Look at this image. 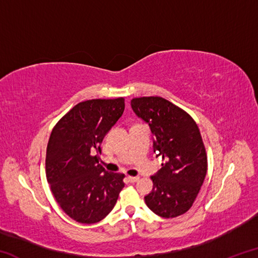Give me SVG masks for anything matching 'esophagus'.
<instances>
[{"label": "esophagus", "mask_w": 258, "mask_h": 258, "mask_svg": "<svg viewBox=\"0 0 258 258\" xmlns=\"http://www.w3.org/2000/svg\"><path fill=\"white\" fill-rule=\"evenodd\" d=\"M127 180H128L131 183H135V182H138V181L140 180V177H139V176H128Z\"/></svg>", "instance_id": "1"}]
</instances>
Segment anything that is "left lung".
<instances>
[{
	"label": "left lung",
	"instance_id": "8db88e82",
	"mask_svg": "<svg viewBox=\"0 0 258 258\" xmlns=\"http://www.w3.org/2000/svg\"><path fill=\"white\" fill-rule=\"evenodd\" d=\"M137 115L154 134V151L163 156L161 168L151 176L154 187L145 200L158 216L173 218L194 205L207 173V155L194 118L161 97L131 100Z\"/></svg>",
	"mask_w": 258,
	"mask_h": 258
}]
</instances>
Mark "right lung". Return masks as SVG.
I'll list each match as a JSON object with an SVG mask.
<instances>
[{"label":"right lung","mask_w":258,"mask_h":258,"mask_svg":"<svg viewBox=\"0 0 258 258\" xmlns=\"http://www.w3.org/2000/svg\"><path fill=\"white\" fill-rule=\"evenodd\" d=\"M124 98L92 99L77 103L52 130L45 173L61 209L82 224L103 220L124 187L121 173L99 164L100 145L123 115Z\"/></svg>","instance_id":"right-lung-1"}]
</instances>
